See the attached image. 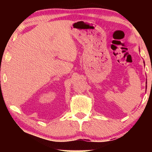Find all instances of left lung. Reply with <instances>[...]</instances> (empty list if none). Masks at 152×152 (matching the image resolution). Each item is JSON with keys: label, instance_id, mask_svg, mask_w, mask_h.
Wrapping results in <instances>:
<instances>
[{"label": "left lung", "instance_id": "1", "mask_svg": "<svg viewBox=\"0 0 152 152\" xmlns=\"http://www.w3.org/2000/svg\"><path fill=\"white\" fill-rule=\"evenodd\" d=\"M144 64H145V61H144ZM146 87H147V86H146Z\"/></svg>", "mask_w": 152, "mask_h": 152}]
</instances>
